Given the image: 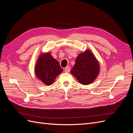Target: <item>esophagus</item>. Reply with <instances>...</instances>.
Returning <instances> with one entry per match:
<instances>
[{"instance_id": "34e87169", "label": "esophagus", "mask_w": 133, "mask_h": 133, "mask_svg": "<svg viewBox=\"0 0 133 133\" xmlns=\"http://www.w3.org/2000/svg\"><path fill=\"white\" fill-rule=\"evenodd\" d=\"M70 70V66H69L65 67V69H64V71H65V72H66V73H69Z\"/></svg>"}]
</instances>
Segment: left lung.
Segmentation results:
<instances>
[{
    "label": "left lung",
    "mask_w": 133,
    "mask_h": 133,
    "mask_svg": "<svg viewBox=\"0 0 133 133\" xmlns=\"http://www.w3.org/2000/svg\"><path fill=\"white\" fill-rule=\"evenodd\" d=\"M70 72L80 84L88 85L98 77L100 72L99 64L92 52L87 49L78 55Z\"/></svg>",
    "instance_id": "8db88e82"
}]
</instances>
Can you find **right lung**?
Masks as SVG:
<instances>
[{
	"label": "right lung",
	"mask_w": 133,
	"mask_h": 133,
	"mask_svg": "<svg viewBox=\"0 0 133 133\" xmlns=\"http://www.w3.org/2000/svg\"><path fill=\"white\" fill-rule=\"evenodd\" d=\"M63 69L59 62L49 52L39 55L35 66V74L37 78L48 86L53 83L55 78Z\"/></svg>",
	"instance_id": "1"
}]
</instances>
